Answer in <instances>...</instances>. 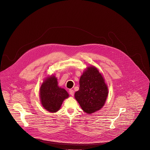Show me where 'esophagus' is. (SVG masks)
Here are the masks:
<instances>
[{
    "instance_id": "obj_1",
    "label": "esophagus",
    "mask_w": 150,
    "mask_h": 150,
    "mask_svg": "<svg viewBox=\"0 0 150 150\" xmlns=\"http://www.w3.org/2000/svg\"><path fill=\"white\" fill-rule=\"evenodd\" d=\"M69 93L70 94V95L73 96L74 95V91L73 90H69Z\"/></svg>"
}]
</instances>
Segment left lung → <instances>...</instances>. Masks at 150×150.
<instances>
[{
  "mask_svg": "<svg viewBox=\"0 0 150 150\" xmlns=\"http://www.w3.org/2000/svg\"><path fill=\"white\" fill-rule=\"evenodd\" d=\"M79 83V90L75 92V98L82 110L91 114L102 108L108 91L105 80L97 69L88 67L80 77Z\"/></svg>",
  "mask_w": 150,
  "mask_h": 150,
  "instance_id": "left-lung-1",
  "label": "left lung"
}]
</instances>
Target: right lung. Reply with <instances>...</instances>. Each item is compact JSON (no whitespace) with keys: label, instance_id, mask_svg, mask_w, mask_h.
Wrapping results in <instances>:
<instances>
[{"label":"right lung","instance_id":"1","mask_svg":"<svg viewBox=\"0 0 150 150\" xmlns=\"http://www.w3.org/2000/svg\"><path fill=\"white\" fill-rule=\"evenodd\" d=\"M40 96L45 109L54 113L59 110L64 100L68 97L69 94L65 89L58 86L57 78L51 76L42 84Z\"/></svg>","mask_w":150,"mask_h":150}]
</instances>
